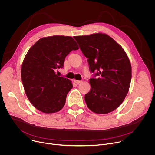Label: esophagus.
<instances>
[{
	"label": "esophagus",
	"mask_w": 155,
	"mask_h": 155,
	"mask_svg": "<svg viewBox=\"0 0 155 155\" xmlns=\"http://www.w3.org/2000/svg\"><path fill=\"white\" fill-rule=\"evenodd\" d=\"M74 82H75V83H76L77 84H78V83H81V82H82V81H81V80H74Z\"/></svg>",
	"instance_id": "obj_1"
}]
</instances>
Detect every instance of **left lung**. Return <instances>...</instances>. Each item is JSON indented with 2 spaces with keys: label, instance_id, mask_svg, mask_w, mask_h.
Wrapping results in <instances>:
<instances>
[{
  "label": "left lung",
  "instance_id": "obj_1",
  "mask_svg": "<svg viewBox=\"0 0 155 155\" xmlns=\"http://www.w3.org/2000/svg\"><path fill=\"white\" fill-rule=\"evenodd\" d=\"M87 58L91 90L85 94L87 107L97 114L117 109L125 99L131 81V65L123 48L107 34L96 33L75 36Z\"/></svg>",
  "mask_w": 155,
  "mask_h": 155
}]
</instances>
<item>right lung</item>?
Wrapping results in <instances>:
<instances>
[{
	"label": "right lung",
	"mask_w": 155,
	"mask_h": 155,
	"mask_svg": "<svg viewBox=\"0 0 155 155\" xmlns=\"http://www.w3.org/2000/svg\"><path fill=\"white\" fill-rule=\"evenodd\" d=\"M78 47L72 37L54 35L38 40L27 53L21 67L26 94L39 111L53 114L65 105L73 86L71 80L55 74L65 57Z\"/></svg>",
	"instance_id": "obj_1"
}]
</instances>
